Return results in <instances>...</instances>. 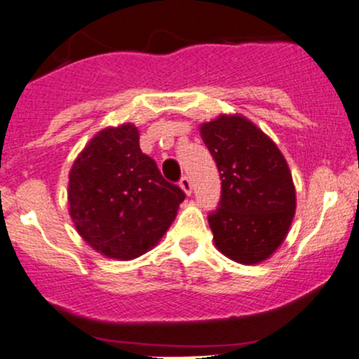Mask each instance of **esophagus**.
Returning <instances> with one entry per match:
<instances>
[{
    "mask_svg": "<svg viewBox=\"0 0 359 359\" xmlns=\"http://www.w3.org/2000/svg\"><path fill=\"white\" fill-rule=\"evenodd\" d=\"M180 186L181 188H183V191L186 194H191V189H193V186H191V180L188 178V176H181V180H180Z\"/></svg>",
    "mask_w": 359,
    "mask_h": 359,
    "instance_id": "1",
    "label": "esophagus"
}]
</instances>
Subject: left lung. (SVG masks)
<instances>
[{"label":"left lung","mask_w":359,"mask_h":359,"mask_svg":"<svg viewBox=\"0 0 359 359\" xmlns=\"http://www.w3.org/2000/svg\"><path fill=\"white\" fill-rule=\"evenodd\" d=\"M201 138L221 176V199L208 214L214 244L239 264L276 252L295 214V188L276 143L241 115L201 125Z\"/></svg>","instance_id":"8db88e82"}]
</instances>
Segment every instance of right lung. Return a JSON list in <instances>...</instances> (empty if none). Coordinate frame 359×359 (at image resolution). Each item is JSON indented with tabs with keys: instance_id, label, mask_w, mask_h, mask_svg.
<instances>
[{
	"instance_id": "right-lung-1",
	"label": "right lung",
	"mask_w": 359,
	"mask_h": 359,
	"mask_svg": "<svg viewBox=\"0 0 359 359\" xmlns=\"http://www.w3.org/2000/svg\"><path fill=\"white\" fill-rule=\"evenodd\" d=\"M133 125L97 133L69 175V211L79 234L100 254L130 260L151 249L186 194L140 150Z\"/></svg>"
}]
</instances>
